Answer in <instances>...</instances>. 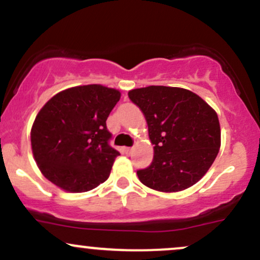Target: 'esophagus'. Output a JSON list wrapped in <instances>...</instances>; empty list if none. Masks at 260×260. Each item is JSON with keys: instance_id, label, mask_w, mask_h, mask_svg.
<instances>
[{"instance_id": "34e87169", "label": "esophagus", "mask_w": 260, "mask_h": 260, "mask_svg": "<svg viewBox=\"0 0 260 260\" xmlns=\"http://www.w3.org/2000/svg\"><path fill=\"white\" fill-rule=\"evenodd\" d=\"M132 150H133L132 148H124V149H123L124 154H127V155H129L131 153H132Z\"/></svg>"}]
</instances>
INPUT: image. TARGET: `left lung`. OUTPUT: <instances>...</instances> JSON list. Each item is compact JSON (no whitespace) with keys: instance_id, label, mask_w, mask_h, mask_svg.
I'll return each mask as SVG.
<instances>
[{"instance_id":"1","label":"left lung","mask_w":260,"mask_h":260,"mask_svg":"<svg viewBox=\"0 0 260 260\" xmlns=\"http://www.w3.org/2000/svg\"><path fill=\"white\" fill-rule=\"evenodd\" d=\"M128 98L148 123L154 157L139 181L159 192H178L207 174L220 149L216 112L194 92L174 86L133 89Z\"/></svg>"}]
</instances>
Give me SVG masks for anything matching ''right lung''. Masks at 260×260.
Wrapping results in <instances>:
<instances>
[{
	"label": "right lung",
	"instance_id": "add662e5",
	"mask_svg": "<svg viewBox=\"0 0 260 260\" xmlns=\"http://www.w3.org/2000/svg\"><path fill=\"white\" fill-rule=\"evenodd\" d=\"M121 92L99 84L74 86L51 98L35 118L31 149L43 175L67 190L88 192L109 178L118 153L106 127Z\"/></svg>",
	"mask_w": 260,
	"mask_h": 260
}]
</instances>
